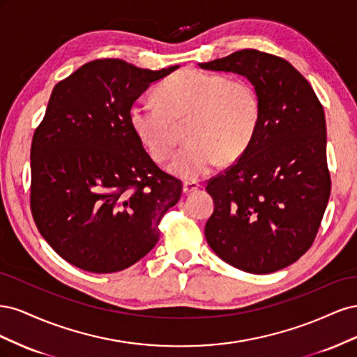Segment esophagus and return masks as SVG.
I'll use <instances>...</instances> for the list:
<instances>
[{"mask_svg": "<svg viewBox=\"0 0 357 357\" xmlns=\"http://www.w3.org/2000/svg\"><path fill=\"white\" fill-rule=\"evenodd\" d=\"M201 188V185L198 181H193V180H190V181H185V185H183V193H192V192H195V190H198Z\"/></svg>", "mask_w": 357, "mask_h": 357, "instance_id": "34e87169", "label": "esophagus"}]
</instances>
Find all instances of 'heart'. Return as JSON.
<instances>
[{
	"label": "heart",
	"instance_id": "b5f03b06",
	"mask_svg": "<svg viewBox=\"0 0 357 357\" xmlns=\"http://www.w3.org/2000/svg\"><path fill=\"white\" fill-rule=\"evenodd\" d=\"M158 104L138 101L129 110L134 132L155 160H167L178 142L176 125L190 121L169 171L185 180L202 178L222 164L238 159L250 146L261 119L253 86L225 74L185 68L162 82Z\"/></svg>",
	"mask_w": 357,
	"mask_h": 357
}]
</instances>
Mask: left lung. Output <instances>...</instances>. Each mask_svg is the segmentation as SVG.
<instances>
[{
	"label": "left lung",
	"mask_w": 357,
	"mask_h": 357,
	"mask_svg": "<svg viewBox=\"0 0 357 357\" xmlns=\"http://www.w3.org/2000/svg\"><path fill=\"white\" fill-rule=\"evenodd\" d=\"M248 79L261 101L250 146L207 192L205 238L226 264L252 274L283 269L314 241L331 195L325 112L286 59L255 49L199 63Z\"/></svg>",
	"instance_id": "left-lung-1"
}]
</instances>
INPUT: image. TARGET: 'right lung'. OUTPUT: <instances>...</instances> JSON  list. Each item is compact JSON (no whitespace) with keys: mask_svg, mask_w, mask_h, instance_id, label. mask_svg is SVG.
Segmentation results:
<instances>
[{"mask_svg":"<svg viewBox=\"0 0 357 357\" xmlns=\"http://www.w3.org/2000/svg\"><path fill=\"white\" fill-rule=\"evenodd\" d=\"M177 68L96 59L53 88L31 144V211L43 238L71 265L117 273L156 245L162 215L183 188L149 156L129 110Z\"/></svg>","mask_w":357,"mask_h":357,"instance_id":"1","label":"right lung"}]
</instances>
